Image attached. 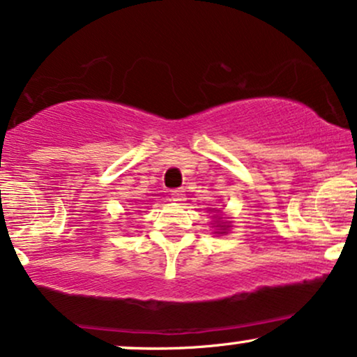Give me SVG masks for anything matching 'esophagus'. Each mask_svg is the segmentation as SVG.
Listing matches in <instances>:
<instances>
[{
	"mask_svg": "<svg viewBox=\"0 0 357 357\" xmlns=\"http://www.w3.org/2000/svg\"><path fill=\"white\" fill-rule=\"evenodd\" d=\"M171 199L176 201V203H183L186 199V195H184L183 190H174L171 191Z\"/></svg>",
	"mask_w": 357,
	"mask_h": 357,
	"instance_id": "34e87169",
	"label": "esophagus"
}]
</instances>
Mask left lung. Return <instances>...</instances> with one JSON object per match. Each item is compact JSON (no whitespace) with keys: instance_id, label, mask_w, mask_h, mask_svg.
I'll return each instance as SVG.
<instances>
[{"instance_id":"8db88e82","label":"left lung","mask_w":357,"mask_h":357,"mask_svg":"<svg viewBox=\"0 0 357 357\" xmlns=\"http://www.w3.org/2000/svg\"><path fill=\"white\" fill-rule=\"evenodd\" d=\"M222 227H225V226H222Z\"/></svg>"}]
</instances>
